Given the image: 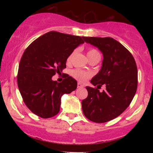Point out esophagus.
Wrapping results in <instances>:
<instances>
[{
	"instance_id": "esophagus-1",
	"label": "esophagus",
	"mask_w": 153,
	"mask_h": 153,
	"mask_svg": "<svg viewBox=\"0 0 153 153\" xmlns=\"http://www.w3.org/2000/svg\"><path fill=\"white\" fill-rule=\"evenodd\" d=\"M84 85H82V83H80V82H78V88H83Z\"/></svg>"
}]
</instances>
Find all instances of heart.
<instances>
[{"mask_svg":"<svg viewBox=\"0 0 153 153\" xmlns=\"http://www.w3.org/2000/svg\"><path fill=\"white\" fill-rule=\"evenodd\" d=\"M73 55V52L68 56V59H67V61H68V62H70V61L71 60ZM87 55H88V59H90V58H91V57H95V56L100 55V54L97 50H94V49H91V50H89L88 51ZM71 75L73 78H75L76 80H78L80 82H85L88 78H90L91 77L90 73L82 71H81V70H79V69L74 70V71H72Z\"/></svg>","mask_w":153,"mask_h":153,"instance_id":"b5f03b06","label":"heart"}]
</instances>
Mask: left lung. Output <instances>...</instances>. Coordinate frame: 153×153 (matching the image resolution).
Wrapping results in <instances>:
<instances>
[{"instance_id": "1", "label": "left lung", "mask_w": 153, "mask_h": 153, "mask_svg": "<svg viewBox=\"0 0 153 153\" xmlns=\"http://www.w3.org/2000/svg\"><path fill=\"white\" fill-rule=\"evenodd\" d=\"M84 41L97 47L103 59L100 71L86 86L88 97L82 101L84 115L89 120L104 123L119 117L129 106L137 88V68L132 54L111 37H85ZM103 85L106 90L100 92Z\"/></svg>"}]
</instances>
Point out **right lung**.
<instances>
[{
	"label": "right lung",
	"mask_w": 153,
	"mask_h": 153,
	"mask_svg": "<svg viewBox=\"0 0 153 153\" xmlns=\"http://www.w3.org/2000/svg\"><path fill=\"white\" fill-rule=\"evenodd\" d=\"M83 43V36L52 31L36 39L24 51L17 82L24 102L34 114L44 119L57 114L62 95L77 88V81L69 75L61 82L52 80V76L66 68L68 56Z\"/></svg>",
	"instance_id": "obj_1"
}]
</instances>
